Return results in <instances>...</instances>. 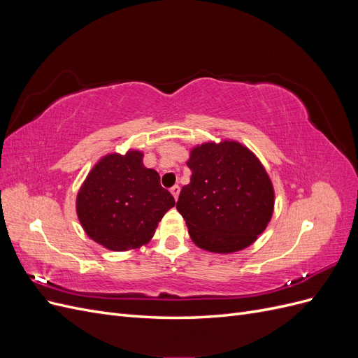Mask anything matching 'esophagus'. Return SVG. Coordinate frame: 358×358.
Returning <instances> with one entry per match:
<instances>
[{
	"label": "esophagus",
	"instance_id": "esophagus-1",
	"mask_svg": "<svg viewBox=\"0 0 358 358\" xmlns=\"http://www.w3.org/2000/svg\"><path fill=\"white\" fill-rule=\"evenodd\" d=\"M170 192L173 194V197H175V199L178 200V197H179V192H180V187H179V185L171 187V188H170Z\"/></svg>",
	"mask_w": 358,
	"mask_h": 358
}]
</instances>
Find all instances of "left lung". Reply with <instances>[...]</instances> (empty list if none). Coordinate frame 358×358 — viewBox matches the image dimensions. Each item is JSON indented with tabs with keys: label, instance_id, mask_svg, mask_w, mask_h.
Returning <instances> with one entry per match:
<instances>
[{
	"label": "left lung",
	"instance_id": "8db88e82",
	"mask_svg": "<svg viewBox=\"0 0 358 358\" xmlns=\"http://www.w3.org/2000/svg\"><path fill=\"white\" fill-rule=\"evenodd\" d=\"M192 175L176 208L192 242L204 251L233 254L251 246L272 220L275 188L266 167L237 140L192 146Z\"/></svg>",
	"mask_w": 358,
	"mask_h": 358
}]
</instances>
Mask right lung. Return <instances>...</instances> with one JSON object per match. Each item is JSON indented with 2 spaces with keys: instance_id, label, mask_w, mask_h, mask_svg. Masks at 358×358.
Wrapping results in <instances>:
<instances>
[{
  "instance_id": "add662e5",
  "label": "right lung",
  "mask_w": 358,
  "mask_h": 358,
  "mask_svg": "<svg viewBox=\"0 0 358 358\" xmlns=\"http://www.w3.org/2000/svg\"><path fill=\"white\" fill-rule=\"evenodd\" d=\"M143 152H110L95 162L76 197V213L94 242L115 252L131 251L152 239L158 222L176 204L159 185Z\"/></svg>"
}]
</instances>
